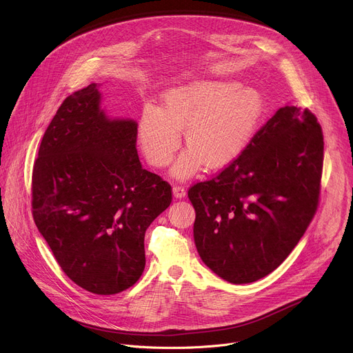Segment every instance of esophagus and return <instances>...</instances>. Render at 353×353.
I'll list each match as a JSON object with an SVG mask.
<instances>
[{
  "label": "esophagus",
  "mask_w": 353,
  "mask_h": 353,
  "mask_svg": "<svg viewBox=\"0 0 353 353\" xmlns=\"http://www.w3.org/2000/svg\"><path fill=\"white\" fill-rule=\"evenodd\" d=\"M185 194H187V191H185L184 187H181V185H174L173 187V196L174 198H184Z\"/></svg>",
  "instance_id": "obj_1"
}]
</instances>
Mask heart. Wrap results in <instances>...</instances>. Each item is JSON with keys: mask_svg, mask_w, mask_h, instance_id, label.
Returning <instances> with one entry per match:
<instances>
[{"mask_svg": "<svg viewBox=\"0 0 353 353\" xmlns=\"http://www.w3.org/2000/svg\"><path fill=\"white\" fill-rule=\"evenodd\" d=\"M162 109L146 105L138 123V139L146 161L168 166L180 145L188 148L177 158L172 174L188 179L205 163L222 169L237 161L256 137L264 116L261 93L233 81L201 79L169 89Z\"/></svg>", "mask_w": 353, "mask_h": 353, "instance_id": "b5f03b06", "label": "heart"}]
</instances>
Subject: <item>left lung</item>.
<instances>
[{"instance_id": "1", "label": "left lung", "mask_w": 353, "mask_h": 353, "mask_svg": "<svg viewBox=\"0 0 353 353\" xmlns=\"http://www.w3.org/2000/svg\"><path fill=\"white\" fill-rule=\"evenodd\" d=\"M324 141L307 109L281 108L245 152L188 190L194 241L204 264L230 283L276 270L305 234L320 195Z\"/></svg>"}]
</instances>
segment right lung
Returning a JSON list of instances; mask_svg holds the SVG:
<instances>
[{
    "instance_id": "add662e5",
    "label": "right lung",
    "mask_w": 353,
    "mask_h": 353,
    "mask_svg": "<svg viewBox=\"0 0 353 353\" xmlns=\"http://www.w3.org/2000/svg\"><path fill=\"white\" fill-rule=\"evenodd\" d=\"M97 83L70 94L47 127L32 176L40 234L65 275L96 294L132 286L145 268V232L172 187L142 169L137 121L110 119Z\"/></svg>"
}]
</instances>
